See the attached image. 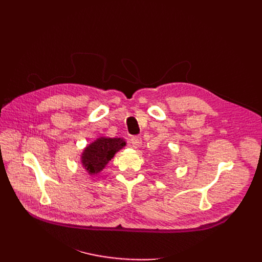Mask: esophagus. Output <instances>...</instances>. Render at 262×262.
<instances>
[{"instance_id": "obj_1", "label": "esophagus", "mask_w": 262, "mask_h": 262, "mask_svg": "<svg viewBox=\"0 0 262 262\" xmlns=\"http://www.w3.org/2000/svg\"><path fill=\"white\" fill-rule=\"evenodd\" d=\"M130 143H132V145H133L135 148H138V147L141 146L142 141H141V138H140L139 136H133L132 138H130Z\"/></svg>"}]
</instances>
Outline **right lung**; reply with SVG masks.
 I'll use <instances>...</instances> for the list:
<instances>
[{"label": "right lung", "instance_id": "add662e5", "mask_svg": "<svg viewBox=\"0 0 262 262\" xmlns=\"http://www.w3.org/2000/svg\"><path fill=\"white\" fill-rule=\"evenodd\" d=\"M125 141L121 138H99L87 146L81 155L82 166L89 174H98L112 160L115 154L123 146Z\"/></svg>", "mask_w": 262, "mask_h": 262}]
</instances>
